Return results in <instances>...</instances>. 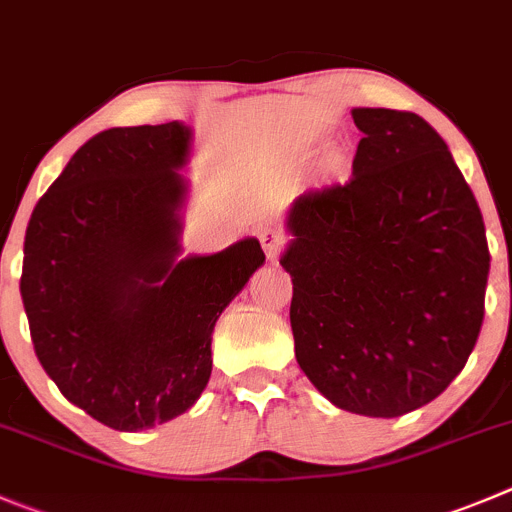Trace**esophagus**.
<instances>
[{
    "label": "esophagus",
    "instance_id": "esophagus-1",
    "mask_svg": "<svg viewBox=\"0 0 512 512\" xmlns=\"http://www.w3.org/2000/svg\"><path fill=\"white\" fill-rule=\"evenodd\" d=\"M259 241H261V246H264V251H266V256H269V259H276L281 248L286 246V236L279 231V228H274V226L261 228Z\"/></svg>",
    "mask_w": 512,
    "mask_h": 512
}]
</instances>
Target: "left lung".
I'll return each mask as SVG.
<instances>
[{
    "instance_id": "8db88e82",
    "label": "left lung",
    "mask_w": 512,
    "mask_h": 512,
    "mask_svg": "<svg viewBox=\"0 0 512 512\" xmlns=\"http://www.w3.org/2000/svg\"><path fill=\"white\" fill-rule=\"evenodd\" d=\"M344 183L289 213L296 362L329 402L367 417L427 405L462 372L485 316L483 213L427 120L357 107Z\"/></svg>"
}]
</instances>
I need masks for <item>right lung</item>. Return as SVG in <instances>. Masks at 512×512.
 Segmentation results:
<instances>
[{
  "label": "right lung",
  "instance_id": "1",
  "mask_svg": "<svg viewBox=\"0 0 512 512\" xmlns=\"http://www.w3.org/2000/svg\"><path fill=\"white\" fill-rule=\"evenodd\" d=\"M188 140L183 123L102 130L24 236L34 354L72 405L113 430H148L201 397L216 319L266 261L256 238L175 261Z\"/></svg>",
  "mask_w": 512,
  "mask_h": 512
}]
</instances>
